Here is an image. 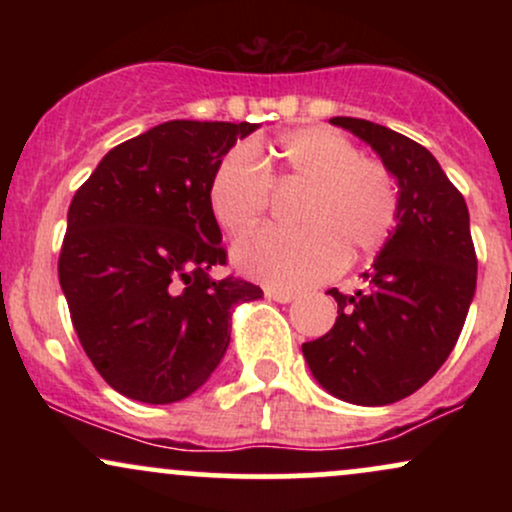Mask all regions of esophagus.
Here are the masks:
<instances>
[{
  "label": "esophagus",
  "instance_id": "obj_1",
  "mask_svg": "<svg viewBox=\"0 0 512 512\" xmlns=\"http://www.w3.org/2000/svg\"><path fill=\"white\" fill-rule=\"evenodd\" d=\"M264 296H267L269 301H276V303H291L293 298H296V293L284 291V289H274V286H267V289H264Z\"/></svg>",
  "mask_w": 512,
  "mask_h": 512
}]
</instances>
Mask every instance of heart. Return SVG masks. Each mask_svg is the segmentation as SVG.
<instances>
[{"label": "heart", "instance_id": "b5f03b06", "mask_svg": "<svg viewBox=\"0 0 512 512\" xmlns=\"http://www.w3.org/2000/svg\"><path fill=\"white\" fill-rule=\"evenodd\" d=\"M248 146L221 158L209 182V207L231 236H243L264 219L272 190L303 187L293 211L301 228H262L233 250L238 267L284 289L325 281L354 257L383 248L399 221V187L380 158L363 156L332 127H301L257 149Z\"/></svg>", "mask_w": 512, "mask_h": 512}]
</instances>
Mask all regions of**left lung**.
<instances>
[{
	"label": "left lung",
	"mask_w": 512,
	"mask_h": 512,
	"mask_svg": "<svg viewBox=\"0 0 512 512\" xmlns=\"http://www.w3.org/2000/svg\"><path fill=\"white\" fill-rule=\"evenodd\" d=\"M332 125L370 144L399 182V221L325 337L303 344L315 380L334 397L380 407L426 385L455 349L477 289L469 211L426 146L358 117Z\"/></svg>",
	"instance_id": "obj_1"
}]
</instances>
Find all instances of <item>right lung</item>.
I'll return each mask as SVG.
<instances>
[{"instance_id":"right-lung-1","label":"right lung","mask_w":512,"mask_h":512,"mask_svg":"<svg viewBox=\"0 0 512 512\" xmlns=\"http://www.w3.org/2000/svg\"><path fill=\"white\" fill-rule=\"evenodd\" d=\"M252 122L170 120L117 144L69 204L60 284L79 342L113 390L190 397L231 342V310L262 298L226 264L209 182Z\"/></svg>"}]
</instances>
